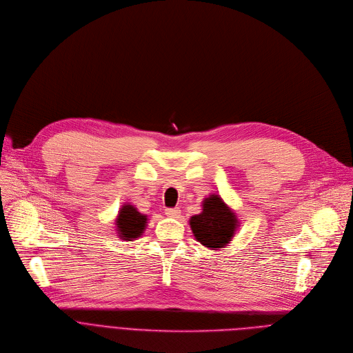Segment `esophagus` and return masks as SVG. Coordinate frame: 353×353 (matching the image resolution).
<instances>
[{
  "label": "esophagus",
  "instance_id": "esophagus-1",
  "mask_svg": "<svg viewBox=\"0 0 353 353\" xmlns=\"http://www.w3.org/2000/svg\"><path fill=\"white\" fill-rule=\"evenodd\" d=\"M179 214H181L179 208H165V216H167V217L176 219V217H179Z\"/></svg>",
  "mask_w": 353,
  "mask_h": 353
}]
</instances>
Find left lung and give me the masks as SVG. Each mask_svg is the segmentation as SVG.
<instances>
[{"mask_svg": "<svg viewBox=\"0 0 353 353\" xmlns=\"http://www.w3.org/2000/svg\"><path fill=\"white\" fill-rule=\"evenodd\" d=\"M197 242L213 250L227 246L239 225L234 211L219 194H210L203 200V211L189 220Z\"/></svg>", "mask_w": 353, "mask_h": 353, "instance_id": "8db88e82", "label": "left lung"}]
</instances>
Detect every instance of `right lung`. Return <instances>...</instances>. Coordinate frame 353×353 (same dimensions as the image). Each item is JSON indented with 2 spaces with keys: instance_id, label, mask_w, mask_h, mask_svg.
Listing matches in <instances>:
<instances>
[{
  "instance_id": "1",
  "label": "right lung",
  "mask_w": 353,
  "mask_h": 353,
  "mask_svg": "<svg viewBox=\"0 0 353 353\" xmlns=\"http://www.w3.org/2000/svg\"><path fill=\"white\" fill-rule=\"evenodd\" d=\"M118 236L123 241H133L143 234L148 225V216L137 211L132 204H123L115 220Z\"/></svg>"
}]
</instances>
